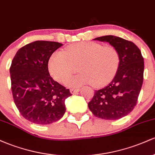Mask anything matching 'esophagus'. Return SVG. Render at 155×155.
<instances>
[{
  "instance_id": "esophagus-1",
  "label": "esophagus",
  "mask_w": 155,
  "mask_h": 155,
  "mask_svg": "<svg viewBox=\"0 0 155 155\" xmlns=\"http://www.w3.org/2000/svg\"><path fill=\"white\" fill-rule=\"evenodd\" d=\"M79 91V88H71L70 90V92L71 94H76V93H77Z\"/></svg>"
}]
</instances>
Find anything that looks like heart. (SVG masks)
Wrapping results in <instances>:
<instances>
[{"mask_svg": "<svg viewBox=\"0 0 155 155\" xmlns=\"http://www.w3.org/2000/svg\"><path fill=\"white\" fill-rule=\"evenodd\" d=\"M120 64V53L114 46L81 41L68 46L64 53H53L48 62V69L53 79L60 83L65 82L78 70L81 73L68 80V84L79 86L91 83L100 87L114 79Z\"/></svg>", "mask_w": 155, "mask_h": 155, "instance_id": "b5f03b06", "label": "heart"}]
</instances>
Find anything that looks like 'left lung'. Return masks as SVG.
Segmentation results:
<instances>
[{
	"label": "left lung",
	"instance_id": "8db88e82",
	"mask_svg": "<svg viewBox=\"0 0 155 155\" xmlns=\"http://www.w3.org/2000/svg\"><path fill=\"white\" fill-rule=\"evenodd\" d=\"M95 40L108 42L116 47L120 64L111 82L95 91L88 107L98 118L119 120L130 113L138 102L143 80V58L139 48L130 41L114 35L97 37Z\"/></svg>",
	"mask_w": 155,
	"mask_h": 155
}]
</instances>
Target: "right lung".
<instances>
[{"instance_id": "right-lung-1", "label": "right lung", "mask_w": 155, "mask_h": 155, "mask_svg": "<svg viewBox=\"0 0 155 155\" xmlns=\"http://www.w3.org/2000/svg\"><path fill=\"white\" fill-rule=\"evenodd\" d=\"M63 45L47 41L26 44L16 53L10 67L12 92L21 115L37 124H49L61 119L65 100L72 95L49 75L48 62Z\"/></svg>"}]
</instances>
